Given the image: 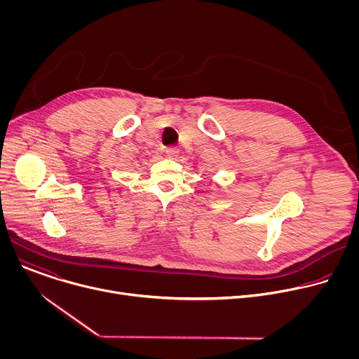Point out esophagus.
Here are the masks:
<instances>
[{
  "instance_id": "34e87169",
  "label": "esophagus",
  "mask_w": 359,
  "mask_h": 359,
  "mask_svg": "<svg viewBox=\"0 0 359 359\" xmlns=\"http://www.w3.org/2000/svg\"><path fill=\"white\" fill-rule=\"evenodd\" d=\"M179 153H180V150L177 147H168L166 149V155H168L169 159H176L179 156Z\"/></svg>"
}]
</instances>
